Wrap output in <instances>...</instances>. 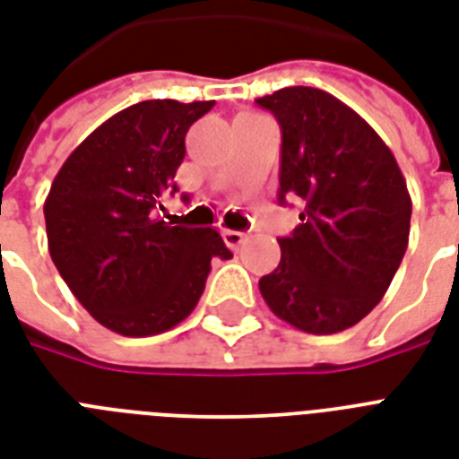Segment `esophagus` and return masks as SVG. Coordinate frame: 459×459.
<instances>
[{"instance_id":"esophagus-1","label":"esophagus","mask_w":459,"mask_h":459,"mask_svg":"<svg viewBox=\"0 0 459 459\" xmlns=\"http://www.w3.org/2000/svg\"><path fill=\"white\" fill-rule=\"evenodd\" d=\"M223 240H226L230 250H240L247 243V233H243V230H223Z\"/></svg>"}]
</instances>
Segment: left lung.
<instances>
[{
  "label": "left lung",
  "mask_w": 459,
  "mask_h": 459,
  "mask_svg": "<svg viewBox=\"0 0 459 459\" xmlns=\"http://www.w3.org/2000/svg\"><path fill=\"white\" fill-rule=\"evenodd\" d=\"M257 104L281 126L279 202L302 204L300 226L279 238L281 262L259 290L290 326L338 333L381 302L405 257L407 183L377 131L324 90L295 85Z\"/></svg>",
  "instance_id": "obj_1"
}]
</instances>
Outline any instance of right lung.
I'll list each match as a JSON object with an SVG mask.
<instances>
[{"instance_id":"1","label":"right lung","mask_w":459,"mask_h":459,"mask_svg":"<svg viewBox=\"0 0 459 459\" xmlns=\"http://www.w3.org/2000/svg\"><path fill=\"white\" fill-rule=\"evenodd\" d=\"M214 102L147 100L92 131L45 200L47 243L71 293L102 326L164 333L200 300L212 259H230L216 229L157 219L173 195L187 128Z\"/></svg>"}]
</instances>
